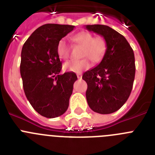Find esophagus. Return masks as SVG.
<instances>
[{
	"mask_svg": "<svg viewBox=\"0 0 155 155\" xmlns=\"http://www.w3.org/2000/svg\"><path fill=\"white\" fill-rule=\"evenodd\" d=\"M77 76H78V79H81L82 74H81V73L77 74Z\"/></svg>",
	"mask_w": 155,
	"mask_h": 155,
	"instance_id": "34e87169",
	"label": "esophagus"
}]
</instances>
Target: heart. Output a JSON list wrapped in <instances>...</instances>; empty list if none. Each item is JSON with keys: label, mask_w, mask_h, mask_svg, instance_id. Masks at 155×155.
<instances>
[{"label": "heart", "mask_w": 155, "mask_h": 155, "mask_svg": "<svg viewBox=\"0 0 155 155\" xmlns=\"http://www.w3.org/2000/svg\"><path fill=\"white\" fill-rule=\"evenodd\" d=\"M74 44L83 48L81 57H85L79 61H70L64 64L65 71L81 73V71L89 69L91 64L89 59L94 63H99L102 61L107 52V42L102 36H94L87 31H81L72 37ZM58 57L63 60H67L70 55V48L65 39L59 41L57 46Z\"/></svg>", "instance_id": "b5f03b06"}]
</instances>
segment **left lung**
Listing matches in <instances>:
<instances>
[{
    "label": "left lung",
    "mask_w": 155,
    "mask_h": 155,
    "mask_svg": "<svg viewBox=\"0 0 155 155\" xmlns=\"http://www.w3.org/2000/svg\"><path fill=\"white\" fill-rule=\"evenodd\" d=\"M88 31L102 35L107 52L97 67L84 72L89 107L100 114L119 110L128 99L135 77V58L130 45L118 31L104 25H87Z\"/></svg>",
    "instance_id": "obj_1"
}]
</instances>
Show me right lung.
Segmentation results:
<instances>
[{
    "label": "right lung",
    "instance_id": "1",
    "mask_svg": "<svg viewBox=\"0 0 155 155\" xmlns=\"http://www.w3.org/2000/svg\"><path fill=\"white\" fill-rule=\"evenodd\" d=\"M74 28V25L46 24L39 27L23 45L20 73L25 94L33 109L46 118L65 113L78 79L74 72L60 74L62 63L57 43Z\"/></svg>",
    "mask_w": 155,
    "mask_h": 155
}]
</instances>
